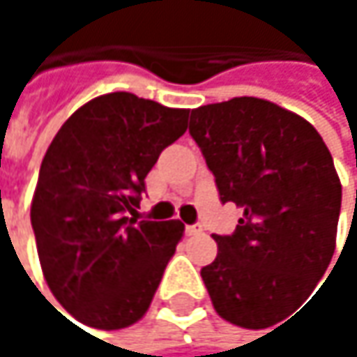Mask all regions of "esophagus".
Returning a JSON list of instances; mask_svg holds the SVG:
<instances>
[{
    "instance_id": "1",
    "label": "esophagus",
    "mask_w": 357,
    "mask_h": 357,
    "mask_svg": "<svg viewBox=\"0 0 357 357\" xmlns=\"http://www.w3.org/2000/svg\"><path fill=\"white\" fill-rule=\"evenodd\" d=\"M188 234H190V236H200V234H202V225H200V223L188 225Z\"/></svg>"
}]
</instances>
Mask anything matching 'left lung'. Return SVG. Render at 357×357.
<instances>
[{"label":"left lung","instance_id":"obj_1","mask_svg":"<svg viewBox=\"0 0 357 357\" xmlns=\"http://www.w3.org/2000/svg\"><path fill=\"white\" fill-rule=\"evenodd\" d=\"M190 134L221 202L244 211L200 275L217 314L266 328L291 314L324 275L337 238L341 181L304 117L256 97L192 109Z\"/></svg>","mask_w":357,"mask_h":357}]
</instances>
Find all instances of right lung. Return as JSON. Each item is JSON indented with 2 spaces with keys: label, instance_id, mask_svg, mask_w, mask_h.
<instances>
[{
  "label": "right lung",
  "instance_id": "right-lung-1",
  "mask_svg": "<svg viewBox=\"0 0 357 357\" xmlns=\"http://www.w3.org/2000/svg\"><path fill=\"white\" fill-rule=\"evenodd\" d=\"M188 113L109 93L76 109L49 144L31 223L45 281L78 322L115 331L149 310L183 223L130 215Z\"/></svg>",
  "mask_w": 357,
  "mask_h": 357
}]
</instances>
